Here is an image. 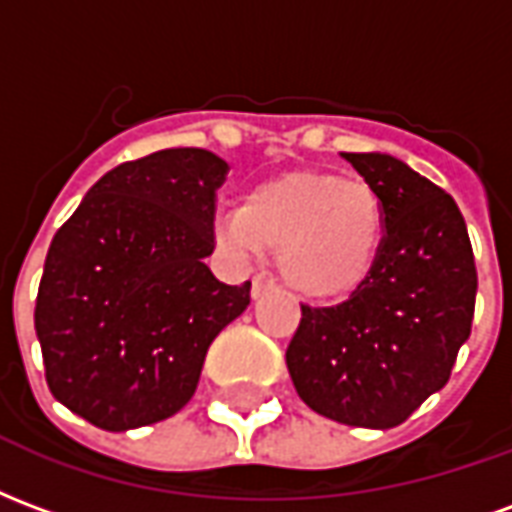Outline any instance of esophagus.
Listing matches in <instances>:
<instances>
[{
	"mask_svg": "<svg viewBox=\"0 0 512 512\" xmlns=\"http://www.w3.org/2000/svg\"><path fill=\"white\" fill-rule=\"evenodd\" d=\"M271 290H277V285H274V279H268L266 274H257V277L252 279V299L255 301L263 299Z\"/></svg>",
	"mask_w": 512,
	"mask_h": 512,
	"instance_id": "esophagus-1",
	"label": "esophagus"
}]
</instances>
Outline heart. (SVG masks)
<instances>
[{
	"label": "heart",
	"instance_id": "heart-1",
	"mask_svg": "<svg viewBox=\"0 0 512 512\" xmlns=\"http://www.w3.org/2000/svg\"><path fill=\"white\" fill-rule=\"evenodd\" d=\"M216 241L241 257L279 252V271L301 296L345 299L376 268L384 202L365 180L296 169L246 191L216 222Z\"/></svg>",
	"mask_w": 512,
	"mask_h": 512
}]
</instances>
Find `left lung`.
I'll list each match as a JSON object with an SVG mask.
<instances>
[{
    "mask_svg": "<svg viewBox=\"0 0 512 512\" xmlns=\"http://www.w3.org/2000/svg\"><path fill=\"white\" fill-rule=\"evenodd\" d=\"M343 156L384 202V246L351 299L337 307L301 304L285 362L312 411L386 430L450 381L472 332L477 268L447 191L395 156Z\"/></svg>",
    "mask_w": 512,
    "mask_h": 512,
    "instance_id": "left-lung-1",
    "label": "left lung"
}]
</instances>
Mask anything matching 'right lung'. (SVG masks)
<instances>
[{
	"label": "right lung",
	"instance_id": "1",
	"mask_svg": "<svg viewBox=\"0 0 512 512\" xmlns=\"http://www.w3.org/2000/svg\"><path fill=\"white\" fill-rule=\"evenodd\" d=\"M227 161L169 147L109 169L62 224L35 301L51 395L95 428L178 414L208 348L249 304L205 266Z\"/></svg>",
	"mask_w": 512,
	"mask_h": 512
}]
</instances>
